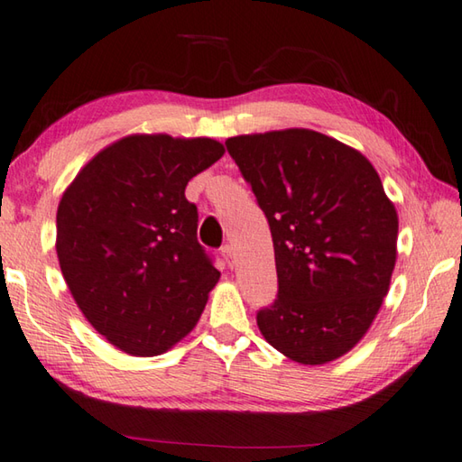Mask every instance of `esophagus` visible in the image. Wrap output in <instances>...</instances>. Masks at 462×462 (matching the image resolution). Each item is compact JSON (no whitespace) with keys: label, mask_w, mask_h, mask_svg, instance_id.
<instances>
[{"label":"esophagus","mask_w":462,"mask_h":462,"mask_svg":"<svg viewBox=\"0 0 462 462\" xmlns=\"http://www.w3.org/2000/svg\"><path fill=\"white\" fill-rule=\"evenodd\" d=\"M222 256H224V260H226V264L234 266V248H232L230 245L222 246Z\"/></svg>","instance_id":"obj_1"}]
</instances>
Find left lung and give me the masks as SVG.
Instances as JSON below:
<instances>
[{"label": "left lung", "mask_w": 462, "mask_h": 462, "mask_svg": "<svg viewBox=\"0 0 462 462\" xmlns=\"http://www.w3.org/2000/svg\"><path fill=\"white\" fill-rule=\"evenodd\" d=\"M226 147L271 226L279 297L258 329L303 365L354 349L398 256V212L370 159L313 129L236 135Z\"/></svg>", "instance_id": "obj_1"}]
</instances>
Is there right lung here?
I'll return each instance as SVG.
<instances>
[{"label":"right lung","mask_w":462,"mask_h":462,"mask_svg":"<svg viewBox=\"0 0 462 462\" xmlns=\"http://www.w3.org/2000/svg\"><path fill=\"white\" fill-rule=\"evenodd\" d=\"M224 153L209 137L135 133L100 149L64 189L56 212L62 276L87 321L125 354L170 351L220 281L198 242L186 186Z\"/></svg>","instance_id":"right-lung-1"}]
</instances>
